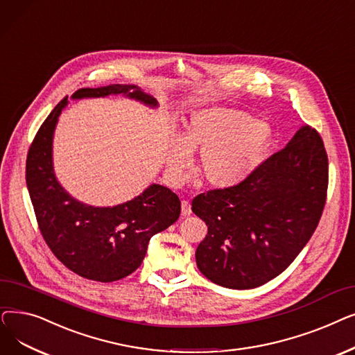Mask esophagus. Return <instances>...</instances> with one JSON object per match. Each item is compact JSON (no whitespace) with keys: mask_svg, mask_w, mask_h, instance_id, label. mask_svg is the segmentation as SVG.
Wrapping results in <instances>:
<instances>
[{"mask_svg":"<svg viewBox=\"0 0 355 355\" xmlns=\"http://www.w3.org/2000/svg\"><path fill=\"white\" fill-rule=\"evenodd\" d=\"M192 214L191 202L189 200H182V216H189Z\"/></svg>","mask_w":355,"mask_h":355,"instance_id":"esophagus-1","label":"esophagus"}]
</instances>
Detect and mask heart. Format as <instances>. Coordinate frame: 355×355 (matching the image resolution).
Returning <instances> with one entry per match:
<instances>
[{
	"label": "heart",
	"mask_w": 355,
	"mask_h": 355,
	"mask_svg": "<svg viewBox=\"0 0 355 355\" xmlns=\"http://www.w3.org/2000/svg\"><path fill=\"white\" fill-rule=\"evenodd\" d=\"M272 128L254 116L232 108L196 111L184 125L182 142L168 156L173 180L183 178L191 151L199 148V167L215 188H228L244 180L260 164L272 144Z\"/></svg>",
	"instance_id": "b5f03b06"
}]
</instances>
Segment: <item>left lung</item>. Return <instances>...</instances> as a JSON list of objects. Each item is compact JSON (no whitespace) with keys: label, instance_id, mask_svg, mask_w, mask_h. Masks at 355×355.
Returning a JSON list of instances; mask_svg holds the SVG:
<instances>
[{"label":"left lung","instance_id":"obj_1","mask_svg":"<svg viewBox=\"0 0 355 355\" xmlns=\"http://www.w3.org/2000/svg\"><path fill=\"white\" fill-rule=\"evenodd\" d=\"M328 180L322 137L305 125L240 183L195 196L192 211L208 225L196 248L200 273L230 289L279 276L315 232Z\"/></svg>","mask_w":355,"mask_h":355}]
</instances>
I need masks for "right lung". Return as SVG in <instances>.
<instances>
[{
    "label": "right lung",
    "mask_w": 355,
    "mask_h": 355,
    "mask_svg": "<svg viewBox=\"0 0 355 355\" xmlns=\"http://www.w3.org/2000/svg\"><path fill=\"white\" fill-rule=\"evenodd\" d=\"M125 94L150 105L156 98L134 85L82 88L72 96ZM67 96L49 114L33 139L26 160V182L39 230L56 259L78 276L110 283L140 267L150 239L180 215L176 193L151 184L140 196L114 208L83 205L58 183L52 166V139Z\"/></svg>",
    "instance_id": "obj_1"
}]
</instances>
